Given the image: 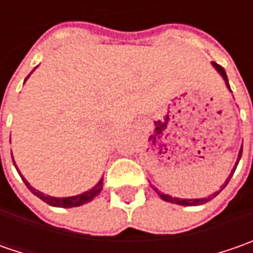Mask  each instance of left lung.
Returning a JSON list of instances; mask_svg holds the SVG:
<instances>
[{
    "mask_svg": "<svg viewBox=\"0 0 253 253\" xmlns=\"http://www.w3.org/2000/svg\"><path fill=\"white\" fill-rule=\"evenodd\" d=\"M211 66L217 70L219 73V76L224 79V82H225V85L228 87V90L231 91V88H229V83H228V77H227V73H225V70L219 66V64H217L215 62H211ZM241 156H242V148L239 149V153H238V158H237V162H235V165H234V168H232V170H231V173H229V176L227 177V180L224 181V184L221 186V189L218 190V191H215V193H212V194H210V196H207V197H203V199H179V197H171V196H169V194H165V193H162V191H159V190L156 189L155 186H152V189L155 190L156 193H158V196L161 197L163 201H168V203H173V204H179V206H184V207H190V206H201V204H206V203H209L210 200H212L215 196H218L219 193L222 191V190L225 189V186L228 184V181L231 180V177H232V174H234V171H235V169H237V166H238L239 163V159H241Z\"/></svg>",
    "mask_w": 253,
    "mask_h": 253,
    "instance_id": "8db88e82",
    "label": "left lung"
}]
</instances>
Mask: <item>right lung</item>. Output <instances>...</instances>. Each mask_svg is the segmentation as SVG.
<instances>
[{"mask_svg": "<svg viewBox=\"0 0 253 253\" xmlns=\"http://www.w3.org/2000/svg\"><path fill=\"white\" fill-rule=\"evenodd\" d=\"M35 70V69H34ZM32 74V73H31ZM29 74V76H31ZM28 76V77H29ZM28 77L25 79V82L28 80ZM11 156H12V152H11ZM12 162H14V166L18 170V173H19V176H21V179L24 180V183L26 184V187L31 190V193L35 194L36 197H39V199L44 201L46 204H49V206H53V207H60V209H72V207H79V206H83L85 203H90L91 200H94L100 193H101L102 190V177L98 181H97V184L92 187V189L87 190V191H83V193H80V194H77V196H70V197H53V196H47V194H44L42 191H39V190H36L35 187L31 186V183L28 181V180L25 179L24 176H22V173L19 171L18 169V166L15 165L14 161V156H12Z\"/></svg>", "mask_w": 253, "mask_h": 253, "instance_id": "right-lung-1", "label": "right lung"}]
</instances>
